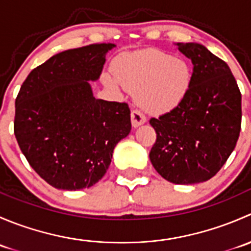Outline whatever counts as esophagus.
<instances>
[{
    "mask_svg": "<svg viewBox=\"0 0 251 251\" xmlns=\"http://www.w3.org/2000/svg\"><path fill=\"white\" fill-rule=\"evenodd\" d=\"M147 121L146 115L142 113L141 110L138 109H133L131 111V123H132L133 127H138V126L142 125Z\"/></svg>",
    "mask_w": 251,
    "mask_h": 251,
    "instance_id": "esophagus-1",
    "label": "esophagus"
}]
</instances>
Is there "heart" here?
Listing matches in <instances>:
<instances>
[{
	"label": "heart",
	"mask_w": 251,
	"mask_h": 251,
	"mask_svg": "<svg viewBox=\"0 0 251 251\" xmlns=\"http://www.w3.org/2000/svg\"><path fill=\"white\" fill-rule=\"evenodd\" d=\"M103 78L111 88L135 92L146 110L161 114L174 110L187 97L192 69L183 58L151 48L121 54L114 63V72Z\"/></svg>",
	"instance_id": "heart-1"
}]
</instances>
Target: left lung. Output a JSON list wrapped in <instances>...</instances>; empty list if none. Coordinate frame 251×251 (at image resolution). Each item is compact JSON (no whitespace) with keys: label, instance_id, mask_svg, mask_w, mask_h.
<instances>
[{"label":"left lung","instance_id":"8db88e82","mask_svg":"<svg viewBox=\"0 0 251 251\" xmlns=\"http://www.w3.org/2000/svg\"><path fill=\"white\" fill-rule=\"evenodd\" d=\"M193 63L183 102L149 124L156 133L149 159L161 177L193 184L214 177L235 148L242 95L228 65L199 44H177Z\"/></svg>","mask_w":251,"mask_h":251}]
</instances>
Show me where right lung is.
<instances>
[{
  "label": "right lung",
  "instance_id": "add662e5",
  "mask_svg": "<svg viewBox=\"0 0 251 251\" xmlns=\"http://www.w3.org/2000/svg\"><path fill=\"white\" fill-rule=\"evenodd\" d=\"M113 44L90 45L53 55L31 70L16 98L14 135L32 169L58 189L97 183L116 143L131 131L127 103L96 100L97 80Z\"/></svg>",
  "mask_w": 251,
  "mask_h": 251
}]
</instances>
